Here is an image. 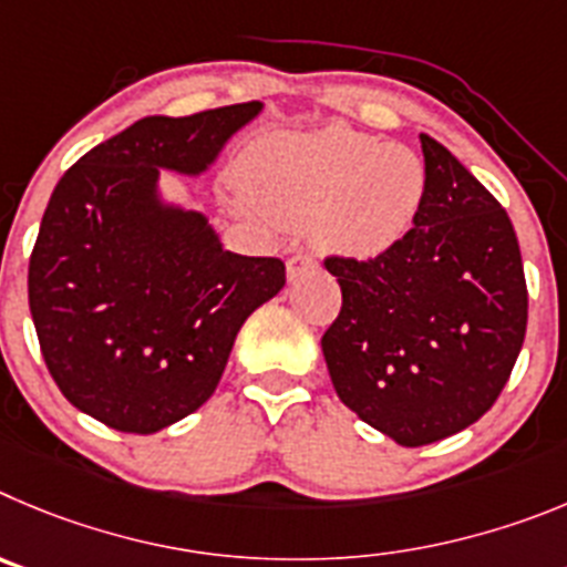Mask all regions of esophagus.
Segmentation results:
<instances>
[{"mask_svg": "<svg viewBox=\"0 0 567 567\" xmlns=\"http://www.w3.org/2000/svg\"><path fill=\"white\" fill-rule=\"evenodd\" d=\"M313 268H316V259L310 257V254H293V257L288 259V279L290 282H296L299 277L313 271Z\"/></svg>", "mask_w": 567, "mask_h": 567, "instance_id": "1", "label": "esophagus"}]
</instances>
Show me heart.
I'll return each mask as SVG.
<instances>
[{"instance_id":"heart-1","label":"heart","mask_w":567,"mask_h":567,"mask_svg":"<svg viewBox=\"0 0 567 567\" xmlns=\"http://www.w3.org/2000/svg\"><path fill=\"white\" fill-rule=\"evenodd\" d=\"M243 186L274 220L316 223L324 246L372 259L412 231L426 197V169L410 150L330 126L259 141L243 161Z\"/></svg>"}]
</instances>
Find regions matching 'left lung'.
<instances>
[{"label":"left lung","mask_w":567,"mask_h":567,"mask_svg":"<svg viewBox=\"0 0 567 567\" xmlns=\"http://www.w3.org/2000/svg\"><path fill=\"white\" fill-rule=\"evenodd\" d=\"M415 226L372 259L328 257L341 310L321 353L341 404L401 446L472 426L506 386L528 324L506 208L435 137L421 135Z\"/></svg>","instance_id":"8db88e82"}]
</instances>
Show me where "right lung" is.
I'll use <instances>...</instances> for the list:
<instances>
[{
	"mask_svg": "<svg viewBox=\"0 0 567 567\" xmlns=\"http://www.w3.org/2000/svg\"><path fill=\"white\" fill-rule=\"evenodd\" d=\"M259 110L141 118L53 188L30 316L61 395L112 430L152 435L200 410L243 321L285 288L282 259L226 251L203 214L157 197V169L200 175Z\"/></svg>",
	"mask_w": 567,
	"mask_h": 567,
	"instance_id": "obj_1",
	"label": "right lung"
}]
</instances>
